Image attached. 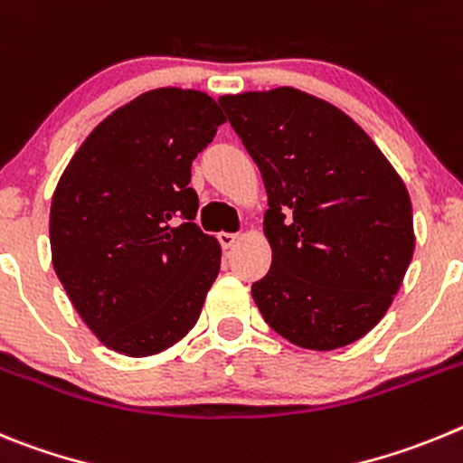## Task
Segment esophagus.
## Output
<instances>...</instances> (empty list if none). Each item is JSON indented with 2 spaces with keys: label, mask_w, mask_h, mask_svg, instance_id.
<instances>
[{
  "label": "esophagus",
  "mask_w": 463,
  "mask_h": 463,
  "mask_svg": "<svg viewBox=\"0 0 463 463\" xmlns=\"http://www.w3.org/2000/svg\"><path fill=\"white\" fill-rule=\"evenodd\" d=\"M219 244H222L223 249H231V247H235L237 244V240H240V235H237V232H219Z\"/></svg>",
  "instance_id": "esophagus-1"
}]
</instances>
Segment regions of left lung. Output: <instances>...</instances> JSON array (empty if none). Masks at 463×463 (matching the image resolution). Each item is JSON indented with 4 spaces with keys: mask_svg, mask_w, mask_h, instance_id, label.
<instances>
[{
    "mask_svg": "<svg viewBox=\"0 0 463 463\" xmlns=\"http://www.w3.org/2000/svg\"><path fill=\"white\" fill-rule=\"evenodd\" d=\"M260 168L272 268L251 286L290 344L335 351L390 309L415 249L397 170L345 112L293 87L219 99Z\"/></svg>",
    "mask_w": 463,
    "mask_h": 463,
    "instance_id": "8db88e82",
    "label": "left lung"
}]
</instances>
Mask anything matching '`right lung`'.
<instances>
[{
	"label": "right lung",
	"mask_w": 463,
	"mask_h": 463,
	"mask_svg": "<svg viewBox=\"0 0 463 463\" xmlns=\"http://www.w3.org/2000/svg\"><path fill=\"white\" fill-rule=\"evenodd\" d=\"M223 122L205 91H145L87 136L57 182L52 268L112 351L156 355L201 316L222 247L194 223L191 164Z\"/></svg>",
	"instance_id": "1"
}]
</instances>
